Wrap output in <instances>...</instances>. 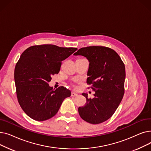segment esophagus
I'll return each mask as SVG.
<instances>
[{"label":"esophagus","instance_id":"obj_1","mask_svg":"<svg viewBox=\"0 0 151 151\" xmlns=\"http://www.w3.org/2000/svg\"><path fill=\"white\" fill-rule=\"evenodd\" d=\"M71 96H72V97H76V96H78V94L76 93H75V92H71Z\"/></svg>","mask_w":151,"mask_h":151}]
</instances>
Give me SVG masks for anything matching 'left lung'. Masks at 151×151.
I'll use <instances>...</instances> for the list:
<instances>
[{"label": "left lung", "mask_w": 151, "mask_h": 151, "mask_svg": "<svg viewBox=\"0 0 151 151\" xmlns=\"http://www.w3.org/2000/svg\"><path fill=\"white\" fill-rule=\"evenodd\" d=\"M86 57L89 62L87 84L95 91L94 98L86 99L78 113L83 119L98 124L111 117L123 98L125 69L119 55L113 50L102 46L82 47L74 54Z\"/></svg>", "instance_id": "obj_1"}]
</instances>
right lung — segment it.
<instances>
[{"label": "right lung", "instance_id": "add662e5", "mask_svg": "<svg viewBox=\"0 0 151 151\" xmlns=\"http://www.w3.org/2000/svg\"><path fill=\"white\" fill-rule=\"evenodd\" d=\"M77 50L54 45L32 46L21 55L14 73L17 99L24 113L43 121L56 114L71 92L63 86L54 90L48 83L58 74L62 61Z\"/></svg>", "mask_w": 151, "mask_h": 151}]
</instances>
